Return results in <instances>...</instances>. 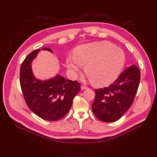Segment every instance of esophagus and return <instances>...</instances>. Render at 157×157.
Here are the masks:
<instances>
[{
    "mask_svg": "<svg viewBox=\"0 0 157 157\" xmlns=\"http://www.w3.org/2000/svg\"><path fill=\"white\" fill-rule=\"evenodd\" d=\"M80 88H81V90H85V89L87 88V87L84 86H81V87H80Z\"/></svg>",
    "mask_w": 157,
    "mask_h": 157,
    "instance_id": "esophagus-1",
    "label": "esophagus"
}]
</instances>
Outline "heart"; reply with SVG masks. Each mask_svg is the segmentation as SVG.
<instances>
[{"label":"heart","instance_id":"heart-1","mask_svg":"<svg viewBox=\"0 0 157 157\" xmlns=\"http://www.w3.org/2000/svg\"><path fill=\"white\" fill-rule=\"evenodd\" d=\"M73 57H67L66 66L73 75L80 72L81 65L93 84L98 86L110 84L118 78L124 64L123 51L108 42H96L78 46Z\"/></svg>","mask_w":157,"mask_h":157}]
</instances>
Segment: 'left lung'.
Listing matches in <instances>:
<instances>
[{
    "mask_svg": "<svg viewBox=\"0 0 157 157\" xmlns=\"http://www.w3.org/2000/svg\"><path fill=\"white\" fill-rule=\"evenodd\" d=\"M140 81V71L133 65L108 87L95 90L96 96L92 105L95 116L105 122L121 118L132 105Z\"/></svg>",
    "mask_w": 157,
    "mask_h": 157,
    "instance_id": "8db88e82",
    "label": "left lung"
}]
</instances>
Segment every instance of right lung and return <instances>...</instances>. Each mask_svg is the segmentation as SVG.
<instances>
[{"instance_id":"1","label":"right lung","mask_w":157,"mask_h":157,"mask_svg":"<svg viewBox=\"0 0 157 157\" xmlns=\"http://www.w3.org/2000/svg\"><path fill=\"white\" fill-rule=\"evenodd\" d=\"M42 50L52 52L49 48ZM39 51H33L21 63V88L27 106L33 113L44 120L56 121L69 112L74 97L80 91V84L77 80H67L59 75L44 81L36 78L31 62Z\"/></svg>"}]
</instances>
